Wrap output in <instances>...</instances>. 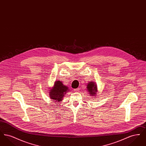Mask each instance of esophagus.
Masks as SVG:
<instances>
[{"label": "esophagus", "instance_id": "34e87169", "mask_svg": "<svg viewBox=\"0 0 146 146\" xmlns=\"http://www.w3.org/2000/svg\"><path fill=\"white\" fill-rule=\"evenodd\" d=\"M79 90V89H78H78H75V90H74V91H78Z\"/></svg>", "mask_w": 146, "mask_h": 146}]
</instances>
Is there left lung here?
<instances>
[{
  "instance_id": "8db88e82",
  "label": "left lung",
  "mask_w": 146,
  "mask_h": 146,
  "mask_svg": "<svg viewBox=\"0 0 146 146\" xmlns=\"http://www.w3.org/2000/svg\"><path fill=\"white\" fill-rule=\"evenodd\" d=\"M86 88H87V91H88L90 96H96L97 92V86L95 83L92 82L88 83Z\"/></svg>"
}]
</instances>
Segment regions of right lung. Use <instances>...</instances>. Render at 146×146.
Here are the masks:
<instances>
[{"instance_id": "obj_1", "label": "right lung", "mask_w": 146, "mask_h": 146, "mask_svg": "<svg viewBox=\"0 0 146 146\" xmlns=\"http://www.w3.org/2000/svg\"><path fill=\"white\" fill-rule=\"evenodd\" d=\"M69 90L68 88L64 85L62 82L60 80L55 81L54 86L49 90V96L52 100V101L58 103L62 100L65 94ZM57 103L56 104H58Z\"/></svg>"}]
</instances>
